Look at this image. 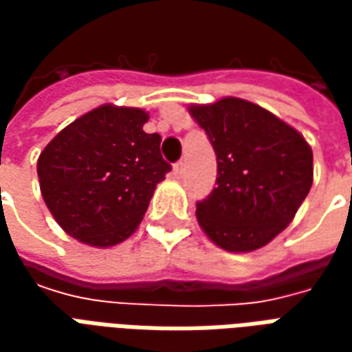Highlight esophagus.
Wrapping results in <instances>:
<instances>
[{
	"label": "esophagus",
	"instance_id": "34e87169",
	"mask_svg": "<svg viewBox=\"0 0 352 352\" xmlns=\"http://www.w3.org/2000/svg\"><path fill=\"white\" fill-rule=\"evenodd\" d=\"M173 175H175V179H183L184 177V162H177L175 166H173Z\"/></svg>",
	"mask_w": 352,
	"mask_h": 352
}]
</instances>
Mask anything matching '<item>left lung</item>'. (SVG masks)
I'll return each mask as SVG.
<instances>
[{
	"label": "left lung",
	"mask_w": 352,
	"mask_h": 352,
	"mask_svg": "<svg viewBox=\"0 0 352 352\" xmlns=\"http://www.w3.org/2000/svg\"><path fill=\"white\" fill-rule=\"evenodd\" d=\"M188 111L217 154V186L196 204L199 226L224 251H256L287 228L309 194L311 146L247 100L222 98Z\"/></svg>",
	"instance_id": "8db88e82"
}]
</instances>
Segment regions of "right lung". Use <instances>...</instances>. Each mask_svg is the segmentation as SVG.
Wrapping results in <instances>:
<instances>
[{
  "label": "right lung",
  "instance_id": "obj_1",
  "mask_svg": "<svg viewBox=\"0 0 352 352\" xmlns=\"http://www.w3.org/2000/svg\"><path fill=\"white\" fill-rule=\"evenodd\" d=\"M148 113L105 103L79 116L45 146L37 177L45 204L65 234L113 247L135 232L156 184L171 166Z\"/></svg>",
  "mask_w": 352,
  "mask_h": 352
}]
</instances>
